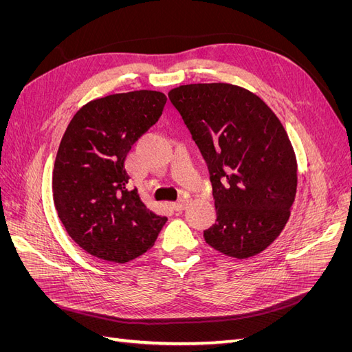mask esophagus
Returning a JSON list of instances; mask_svg holds the SVG:
<instances>
[{"label": "esophagus", "instance_id": "esophagus-1", "mask_svg": "<svg viewBox=\"0 0 352 352\" xmlns=\"http://www.w3.org/2000/svg\"><path fill=\"white\" fill-rule=\"evenodd\" d=\"M186 204H188L186 199H179V201L173 202L172 207H173L176 211H180V210H184V208L186 207Z\"/></svg>", "mask_w": 352, "mask_h": 352}]
</instances>
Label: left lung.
Returning a JSON list of instances; mask_svg holds the SVG:
<instances>
[{
    "mask_svg": "<svg viewBox=\"0 0 352 352\" xmlns=\"http://www.w3.org/2000/svg\"><path fill=\"white\" fill-rule=\"evenodd\" d=\"M204 157L217 219L204 230L219 252L248 258L280 235L296 194V158L267 104L230 83H190L168 92Z\"/></svg>",
    "mask_w": 352,
    "mask_h": 352,
    "instance_id": "1",
    "label": "left lung"
}]
</instances>
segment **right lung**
<instances>
[{
    "instance_id": "1",
    "label": "right lung",
    "mask_w": 352,
    "mask_h": 352,
    "mask_svg": "<svg viewBox=\"0 0 352 352\" xmlns=\"http://www.w3.org/2000/svg\"><path fill=\"white\" fill-rule=\"evenodd\" d=\"M158 91L114 94L85 104L60 142L52 197L69 236L94 257L127 263L150 250L167 217L127 189L126 155L163 113Z\"/></svg>"
}]
</instances>
